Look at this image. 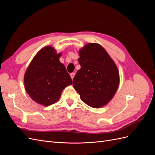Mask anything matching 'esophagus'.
I'll list each match as a JSON object with an SVG mask.
<instances>
[{"mask_svg": "<svg viewBox=\"0 0 155 155\" xmlns=\"http://www.w3.org/2000/svg\"><path fill=\"white\" fill-rule=\"evenodd\" d=\"M74 76H75V73H74V72L70 73V77H71V78H72V79H73V78H74Z\"/></svg>", "mask_w": 155, "mask_h": 155, "instance_id": "1", "label": "esophagus"}]
</instances>
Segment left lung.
Here are the masks:
<instances>
[{
  "mask_svg": "<svg viewBox=\"0 0 155 155\" xmlns=\"http://www.w3.org/2000/svg\"><path fill=\"white\" fill-rule=\"evenodd\" d=\"M79 54L81 68L73 79V87L87 105L102 107L109 102L118 89V68L106 50L98 44H87Z\"/></svg>",
  "mask_w": 155,
  "mask_h": 155,
  "instance_id": "left-lung-1",
  "label": "left lung"
}]
</instances>
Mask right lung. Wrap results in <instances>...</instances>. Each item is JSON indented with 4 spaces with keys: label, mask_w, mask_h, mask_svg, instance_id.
<instances>
[{
    "label": "right lung",
    "mask_w": 155,
    "mask_h": 155,
    "mask_svg": "<svg viewBox=\"0 0 155 155\" xmlns=\"http://www.w3.org/2000/svg\"><path fill=\"white\" fill-rule=\"evenodd\" d=\"M51 46H46L36 54L28 67L24 78L26 92L31 99L44 106L58 101L63 89L72 80L64 65Z\"/></svg>",
    "instance_id": "right-lung-1"
}]
</instances>
